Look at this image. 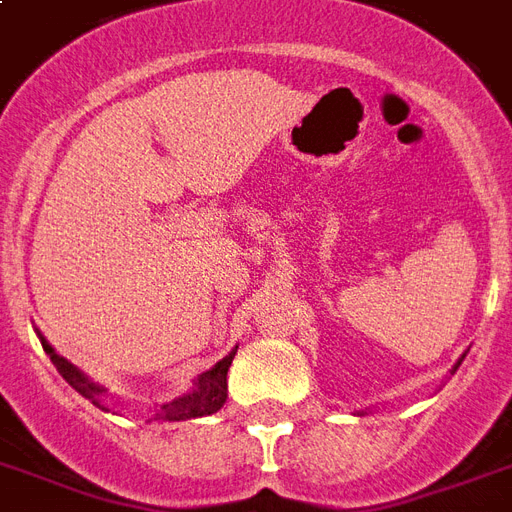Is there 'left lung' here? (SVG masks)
Returning <instances> with one entry per match:
<instances>
[{
	"label": "left lung",
	"instance_id": "obj_1",
	"mask_svg": "<svg viewBox=\"0 0 512 512\" xmlns=\"http://www.w3.org/2000/svg\"><path fill=\"white\" fill-rule=\"evenodd\" d=\"M456 368H459V362H456Z\"/></svg>",
	"mask_w": 512,
	"mask_h": 512
}]
</instances>
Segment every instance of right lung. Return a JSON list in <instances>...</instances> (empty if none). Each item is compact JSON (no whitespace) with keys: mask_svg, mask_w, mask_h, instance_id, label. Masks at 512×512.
I'll return each mask as SVG.
<instances>
[{"mask_svg":"<svg viewBox=\"0 0 512 512\" xmlns=\"http://www.w3.org/2000/svg\"><path fill=\"white\" fill-rule=\"evenodd\" d=\"M39 335V333H37ZM39 341H42V349L48 351L50 360H53V365L58 368V373L64 376V381L72 389H77L80 395L88 397L96 408H101V411H107L104 408V403H101L99 397L107 392L104 386L93 384L91 378L85 376L83 370H77L72 365V362H66L64 357H58L56 349L50 346L42 335H39ZM239 349V346H236ZM236 349L230 351L228 357H222L217 365H214L212 370H206V373H201L198 376V381H195V389L193 392H187V395L177 397V400H171V403H163L155 408V416L152 419L155 421H185V419H198V416H212V413H217L225 405V400H228V368L230 362H233V357H236Z\"/></svg>","mask_w":512,"mask_h":512,"instance_id":"right-lung-1","label":"right lung"}]
</instances>
